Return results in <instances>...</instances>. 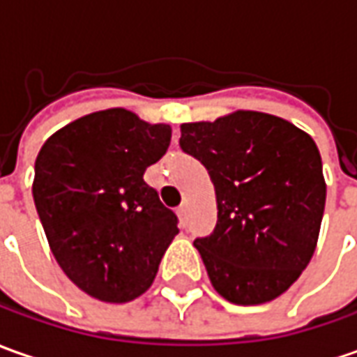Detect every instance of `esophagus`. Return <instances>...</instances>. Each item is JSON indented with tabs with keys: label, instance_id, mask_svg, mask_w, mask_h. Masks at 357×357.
<instances>
[{
	"label": "esophagus",
	"instance_id": "esophagus-1",
	"mask_svg": "<svg viewBox=\"0 0 357 357\" xmlns=\"http://www.w3.org/2000/svg\"><path fill=\"white\" fill-rule=\"evenodd\" d=\"M178 215H179V219H181V222L185 225V219H188V205H181L178 209Z\"/></svg>",
	"mask_w": 357,
	"mask_h": 357
}]
</instances>
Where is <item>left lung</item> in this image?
Wrapping results in <instances>:
<instances>
[{"instance_id":"8db88e82","label":"left lung","mask_w":357,"mask_h":357,"mask_svg":"<svg viewBox=\"0 0 357 357\" xmlns=\"http://www.w3.org/2000/svg\"><path fill=\"white\" fill-rule=\"evenodd\" d=\"M179 146L215 185L217 227L195 238L215 291L234 305L280 297L309 266L326 183L305 130L260 111L183 123Z\"/></svg>"}]
</instances>
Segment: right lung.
Segmentation results:
<instances>
[{"mask_svg":"<svg viewBox=\"0 0 357 357\" xmlns=\"http://www.w3.org/2000/svg\"><path fill=\"white\" fill-rule=\"evenodd\" d=\"M169 125L127 109L76 119L46 140L33 197L58 266L105 303L140 297L178 234V217L144 181L169 146Z\"/></svg>","mask_w":357,"mask_h":357,"instance_id":"add662e5","label":"right lung"}]
</instances>
